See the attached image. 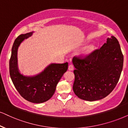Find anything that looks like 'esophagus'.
Segmentation results:
<instances>
[{"instance_id": "esophagus-1", "label": "esophagus", "mask_w": 128, "mask_h": 128, "mask_svg": "<svg viewBox=\"0 0 128 128\" xmlns=\"http://www.w3.org/2000/svg\"><path fill=\"white\" fill-rule=\"evenodd\" d=\"M68 70L70 71H72L74 70V66L72 64H70L68 66Z\"/></svg>"}]
</instances>
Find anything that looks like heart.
<instances>
[{
  "label": "heart",
  "instance_id": "b5f03b06",
  "mask_svg": "<svg viewBox=\"0 0 128 128\" xmlns=\"http://www.w3.org/2000/svg\"><path fill=\"white\" fill-rule=\"evenodd\" d=\"M93 45H89V46H87V47H86L84 50L83 54L84 55H85V56L89 54L90 53L92 52V50H93Z\"/></svg>",
  "mask_w": 128,
  "mask_h": 128
}]
</instances>
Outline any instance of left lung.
Listing matches in <instances>:
<instances>
[{"label": "left lung", "mask_w": 128, "mask_h": 128, "mask_svg": "<svg viewBox=\"0 0 128 128\" xmlns=\"http://www.w3.org/2000/svg\"><path fill=\"white\" fill-rule=\"evenodd\" d=\"M72 61L76 68L74 93L81 99L93 102L104 98L116 87L124 56L118 40L112 36L100 49L83 58L74 56Z\"/></svg>", "instance_id": "obj_1"}]
</instances>
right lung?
Segmentation results:
<instances>
[{
	"label": "right lung",
	"instance_id": "right-lung-1",
	"mask_svg": "<svg viewBox=\"0 0 128 128\" xmlns=\"http://www.w3.org/2000/svg\"><path fill=\"white\" fill-rule=\"evenodd\" d=\"M34 32L21 34L14 40L9 61L11 80L22 98L30 102L41 103L51 98L56 86L68 69V62L50 64L42 72L33 76H24L19 72L18 66V50L25 39L32 36Z\"/></svg>",
	"mask_w": 128,
	"mask_h": 128
}]
</instances>
